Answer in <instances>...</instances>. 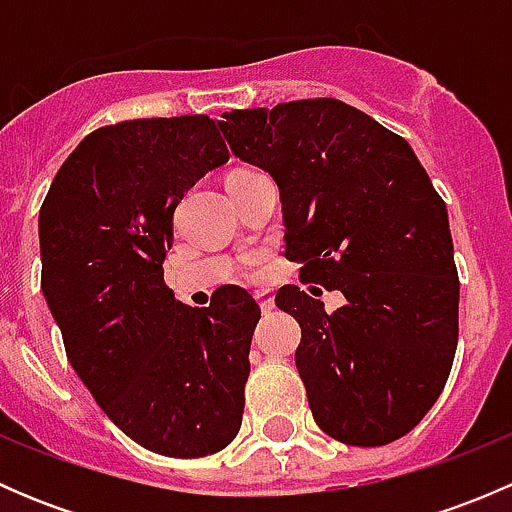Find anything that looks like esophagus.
<instances>
[{
  "mask_svg": "<svg viewBox=\"0 0 512 512\" xmlns=\"http://www.w3.org/2000/svg\"><path fill=\"white\" fill-rule=\"evenodd\" d=\"M255 299H257V304H260V309L265 314L272 312V307H275V297H272V292H267V289H257Z\"/></svg>",
  "mask_w": 512,
  "mask_h": 512,
  "instance_id": "obj_1",
  "label": "esophagus"
}]
</instances>
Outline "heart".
<instances>
[{"instance_id":"b5f03b06","label":"heart","mask_w":512,"mask_h":512,"mask_svg":"<svg viewBox=\"0 0 512 512\" xmlns=\"http://www.w3.org/2000/svg\"><path fill=\"white\" fill-rule=\"evenodd\" d=\"M235 173H237V170H235Z\"/></svg>"}]
</instances>
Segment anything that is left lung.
Instances as JSON below:
<instances>
[{"label": "left lung", "instance_id": "8db88e82", "mask_svg": "<svg viewBox=\"0 0 512 512\" xmlns=\"http://www.w3.org/2000/svg\"><path fill=\"white\" fill-rule=\"evenodd\" d=\"M218 126L280 188L302 280L344 294L337 312L294 285L275 297L302 327L294 364L314 421L347 446L406 436L451 374L461 289L446 203L414 148L337 98L242 108Z\"/></svg>", "mask_w": 512, "mask_h": 512}]
</instances>
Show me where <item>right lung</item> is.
<instances>
[{
  "label": "right lung",
  "mask_w": 512,
  "mask_h": 512,
  "mask_svg": "<svg viewBox=\"0 0 512 512\" xmlns=\"http://www.w3.org/2000/svg\"><path fill=\"white\" fill-rule=\"evenodd\" d=\"M208 116L138 118L74 148L39 213L41 292L106 416L148 451L200 458L237 436L260 307H190L163 282L178 200L227 163Z\"/></svg>",
  "instance_id": "1"
}]
</instances>
